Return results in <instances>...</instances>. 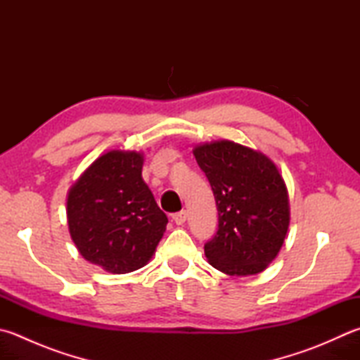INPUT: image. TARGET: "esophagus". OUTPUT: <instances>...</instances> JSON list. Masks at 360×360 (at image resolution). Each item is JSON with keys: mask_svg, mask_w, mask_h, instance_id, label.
Instances as JSON below:
<instances>
[{"mask_svg": "<svg viewBox=\"0 0 360 360\" xmlns=\"http://www.w3.org/2000/svg\"><path fill=\"white\" fill-rule=\"evenodd\" d=\"M172 219L175 224H177V226H181V224L186 221V212L185 210H181V212H179V213H174Z\"/></svg>", "mask_w": 360, "mask_h": 360, "instance_id": "esophagus-1", "label": "esophagus"}]
</instances>
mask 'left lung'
Listing matches in <instances>:
<instances>
[{
    "instance_id": "left-lung-1",
    "label": "left lung",
    "mask_w": 360,
    "mask_h": 360,
    "mask_svg": "<svg viewBox=\"0 0 360 360\" xmlns=\"http://www.w3.org/2000/svg\"><path fill=\"white\" fill-rule=\"evenodd\" d=\"M218 207V232L205 243L213 268L229 276L257 274L276 259L290 224L285 181L263 153L230 141L194 148Z\"/></svg>"
}]
</instances>
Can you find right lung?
<instances>
[{
	"instance_id": "right-lung-1",
	"label": "right lung",
	"mask_w": 360,
	"mask_h": 360,
	"mask_svg": "<svg viewBox=\"0 0 360 360\" xmlns=\"http://www.w3.org/2000/svg\"><path fill=\"white\" fill-rule=\"evenodd\" d=\"M142 155L112 150L96 160L67 199L70 236L87 262L114 274L152 259L167 216L142 180Z\"/></svg>"
}]
</instances>
